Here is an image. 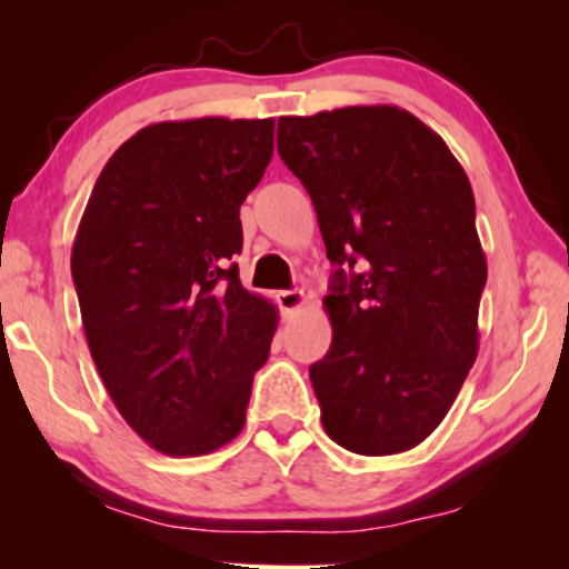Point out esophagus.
Returning <instances> with one entry per match:
<instances>
[{
  "label": "esophagus",
  "instance_id": "34e87169",
  "mask_svg": "<svg viewBox=\"0 0 569 569\" xmlns=\"http://www.w3.org/2000/svg\"><path fill=\"white\" fill-rule=\"evenodd\" d=\"M306 292L302 290H282L277 295V302L279 308L284 310V313H295V310H300L302 306H306Z\"/></svg>",
  "mask_w": 569,
  "mask_h": 569
}]
</instances>
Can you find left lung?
<instances>
[{"instance_id": "8db88e82", "label": "left lung", "mask_w": 569, "mask_h": 569, "mask_svg": "<svg viewBox=\"0 0 569 569\" xmlns=\"http://www.w3.org/2000/svg\"><path fill=\"white\" fill-rule=\"evenodd\" d=\"M277 147L339 267L331 347L310 365L323 430L352 453H403L442 422L479 352L487 259L469 178L399 106L282 116Z\"/></svg>"}]
</instances>
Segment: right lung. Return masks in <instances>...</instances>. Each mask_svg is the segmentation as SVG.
Returning a JSON list of instances; mask_svg holds the SVG:
<instances>
[{"label": "right lung", "mask_w": 569, "mask_h": 569, "mask_svg": "<svg viewBox=\"0 0 569 569\" xmlns=\"http://www.w3.org/2000/svg\"><path fill=\"white\" fill-rule=\"evenodd\" d=\"M271 154L274 119L152 123L111 154L77 228L92 362L127 425L166 456L214 453L246 425L279 316L230 261Z\"/></svg>", "instance_id": "obj_1"}]
</instances>
